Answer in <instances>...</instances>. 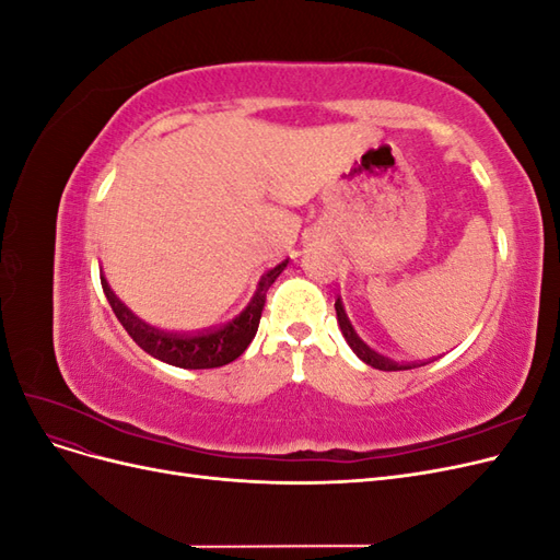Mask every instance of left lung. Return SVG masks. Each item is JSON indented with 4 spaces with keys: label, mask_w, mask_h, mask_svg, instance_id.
Here are the masks:
<instances>
[{
    "label": "left lung",
    "mask_w": 560,
    "mask_h": 560,
    "mask_svg": "<svg viewBox=\"0 0 560 560\" xmlns=\"http://www.w3.org/2000/svg\"><path fill=\"white\" fill-rule=\"evenodd\" d=\"M334 308H336V319H338V327H341V331H343V336H346V341H348V346L352 348V352L358 354V358L364 362V364H369V366H374V369H381V371H404V369H416V366H425V362H395V360H389V358H385V354H381V352H376V350H371L362 338L358 336V331L352 329V325H350V319H348V315H346V311H343V303H341V296L336 299V303H334Z\"/></svg>",
    "instance_id": "obj_1"
}]
</instances>
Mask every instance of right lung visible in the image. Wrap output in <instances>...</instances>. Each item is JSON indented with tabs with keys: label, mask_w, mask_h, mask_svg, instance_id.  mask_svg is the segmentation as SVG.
<instances>
[{
	"label": "right lung",
	"mask_w": 560,
	"mask_h": 560,
	"mask_svg": "<svg viewBox=\"0 0 560 560\" xmlns=\"http://www.w3.org/2000/svg\"><path fill=\"white\" fill-rule=\"evenodd\" d=\"M284 266L287 261L278 264L276 268H270L266 276H261L257 292H254L247 308L238 317L231 319L224 327L198 331V334H173V331H163L147 325V322H142L121 299L112 292L105 276L100 280H103V290L114 315L130 334L132 341L138 343L144 352H149L151 358L179 369H214V366H224L233 360H238L247 350L254 334L259 329L268 287L278 280Z\"/></svg>",
	"instance_id": "1"
}]
</instances>
